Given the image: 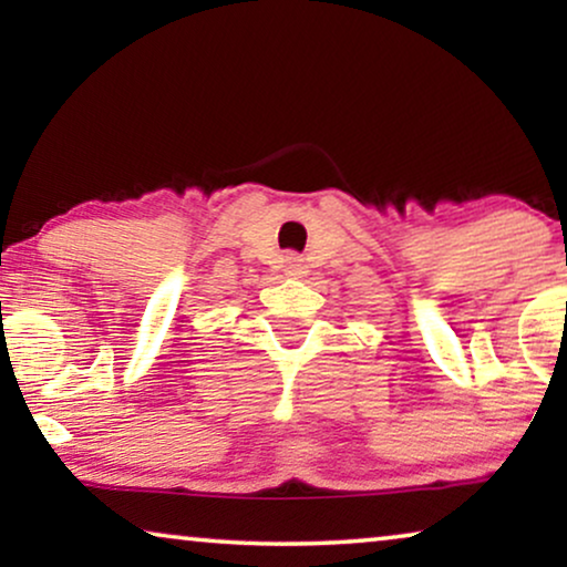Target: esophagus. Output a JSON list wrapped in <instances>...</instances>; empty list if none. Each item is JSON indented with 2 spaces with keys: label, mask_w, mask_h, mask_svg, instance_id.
<instances>
[{
  "label": "esophagus",
  "mask_w": 567,
  "mask_h": 567,
  "mask_svg": "<svg viewBox=\"0 0 567 567\" xmlns=\"http://www.w3.org/2000/svg\"><path fill=\"white\" fill-rule=\"evenodd\" d=\"M281 262H284L286 276H301L307 270L305 258H301V255H297V252H286Z\"/></svg>",
  "instance_id": "1"
}]
</instances>
